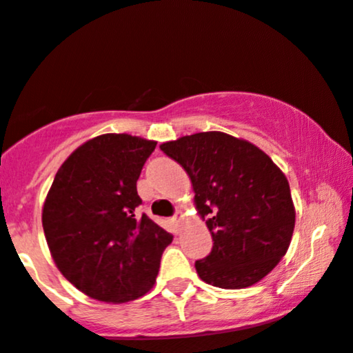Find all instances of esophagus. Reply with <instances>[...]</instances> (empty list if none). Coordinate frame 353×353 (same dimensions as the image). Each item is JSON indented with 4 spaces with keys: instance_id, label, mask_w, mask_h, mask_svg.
Returning a JSON list of instances; mask_svg holds the SVG:
<instances>
[{
    "instance_id": "1",
    "label": "esophagus",
    "mask_w": 353,
    "mask_h": 353,
    "mask_svg": "<svg viewBox=\"0 0 353 353\" xmlns=\"http://www.w3.org/2000/svg\"><path fill=\"white\" fill-rule=\"evenodd\" d=\"M181 219H183V212H181V210H176V213L173 215V223L178 225L181 221Z\"/></svg>"
}]
</instances>
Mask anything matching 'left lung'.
Wrapping results in <instances>:
<instances>
[{
  "instance_id": "1",
  "label": "left lung",
  "mask_w": 353,
  "mask_h": 353,
  "mask_svg": "<svg viewBox=\"0 0 353 353\" xmlns=\"http://www.w3.org/2000/svg\"><path fill=\"white\" fill-rule=\"evenodd\" d=\"M188 173L198 215L213 248L196 260L203 282L245 288L282 260L295 227L287 178L260 148L221 132L195 133L160 145Z\"/></svg>"
}]
</instances>
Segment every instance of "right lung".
I'll use <instances>...</instances> for the list:
<instances>
[{
  "label": "right lung",
  "instance_id": "obj_1",
  "mask_svg": "<svg viewBox=\"0 0 353 353\" xmlns=\"http://www.w3.org/2000/svg\"><path fill=\"white\" fill-rule=\"evenodd\" d=\"M157 141L106 133L59 166L43 205V230L70 283L91 299L123 303L155 285L173 235L137 212L145 161Z\"/></svg>",
  "mask_w": 353,
  "mask_h": 353
}]
</instances>
